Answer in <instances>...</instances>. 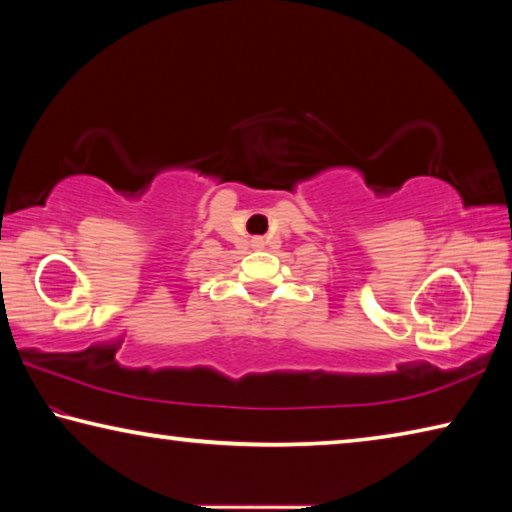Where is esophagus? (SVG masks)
I'll use <instances>...</instances> for the list:
<instances>
[{
	"instance_id": "34e87169",
	"label": "esophagus",
	"mask_w": 512,
	"mask_h": 512,
	"mask_svg": "<svg viewBox=\"0 0 512 512\" xmlns=\"http://www.w3.org/2000/svg\"><path fill=\"white\" fill-rule=\"evenodd\" d=\"M253 246H257V248H259V246H264V241L257 237V239H253Z\"/></svg>"
}]
</instances>
